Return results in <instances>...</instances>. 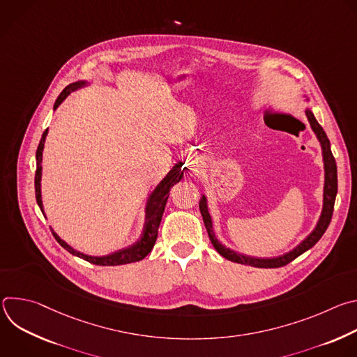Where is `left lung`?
Wrapping results in <instances>:
<instances>
[{
  "mask_svg": "<svg viewBox=\"0 0 357 357\" xmlns=\"http://www.w3.org/2000/svg\"><path fill=\"white\" fill-rule=\"evenodd\" d=\"M308 117V121L314 130V132L317 134L318 139L321 141L322 145V154H324V164H325V189H324V209H322V215L319 218V222L317 225V227L314 229V231L305 238L299 245H296L292 251L284 254V256L275 257V259H256V257H248V256H243V254L234 252L233 250L225 247L216 237L212 229V218L208 212V206H206V199L205 196H202L200 202H199V209L203 218V222H205L209 238L213 244V247L216 248V251L223 256L225 259L233 261V263H238V264H244V266H251V267H257V268H278V267H284L288 263H291L292 260H295L296 257H299L302 252H305L307 250H310L311 247H314L319 238L324 236V233L326 231L332 215H333V206H335V199H336V193H337V169H336V162L335 158L332 155L331 151V142L329 138L326 137L324 128L321 127V124L317 121V119L314 117L311 110H305Z\"/></svg>",
  "mask_w": 357,
  "mask_h": 357,
  "instance_id": "8db88e82",
  "label": "left lung"
}]
</instances>
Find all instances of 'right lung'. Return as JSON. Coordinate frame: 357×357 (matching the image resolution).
I'll return each instance as SVG.
<instances>
[{
	"label": "right lung",
	"mask_w": 357,
	"mask_h": 357,
	"mask_svg": "<svg viewBox=\"0 0 357 357\" xmlns=\"http://www.w3.org/2000/svg\"><path fill=\"white\" fill-rule=\"evenodd\" d=\"M83 84H84V82H77V83L66 86L63 89V91L59 94V97L56 98L54 109H56L62 103V101L70 94V91L76 90L77 87H80ZM46 134H47V130L43 131L42 138L38 145V149H36V172H35V196H36V202H38L42 213H43V208H42V199H40V175H42V151H43V142H45ZM181 167H182V164L175 165L169 171V174L161 181V183L155 188V190L151 193L148 203H146V216H145L144 230L141 233V237L132 245L119 250V251L109 254V256H105V257H91V256H86V254L72 248L52 230L54 237L65 250H68L70 254H73V256H77L91 264H96V266H121V264H130V263L142 260L151 252L152 247H154V244L157 241L158 227H160V223L162 219V213L165 211L167 200L169 197V190L183 176Z\"/></svg>",
	"instance_id": "right-lung-1"
}]
</instances>
